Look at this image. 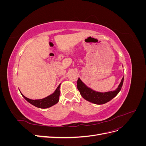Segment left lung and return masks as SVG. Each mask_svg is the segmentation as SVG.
I'll use <instances>...</instances> for the list:
<instances>
[{
	"instance_id": "obj_1",
	"label": "left lung",
	"mask_w": 146,
	"mask_h": 146,
	"mask_svg": "<svg viewBox=\"0 0 146 146\" xmlns=\"http://www.w3.org/2000/svg\"><path fill=\"white\" fill-rule=\"evenodd\" d=\"M123 82V77L122 78L121 82L119 84L117 89L114 91L101 92L94 91L91 88L88 87L85 83H84L80 78H78L77 80V88L83 98L85 100L90 102L91 103L98 105L104 104L108 102L114 97H116L117 94L121 91V88Z\"/></svg>"
}]
</instances>
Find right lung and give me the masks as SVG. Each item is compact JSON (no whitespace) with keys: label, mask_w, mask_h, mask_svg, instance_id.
<instances>
[{"label":"right lung","mask_w":146,"mask_h":146,"mask_svg":"<svg viewBox=\"0 0 146 146\" xmlns=\"http://www.w3.org/2000/svg\"><path fill=\"white\" fill-rule=\"evenodd\" d=\"M60 85L61 84H60L57 87V88L54 91V93L46 97L45 98L41 99L32 100V99L26 98V97H25L22 93L21 94L24 97V98L28 102L35 106V107L39 108H49L52 107V106L54 105L58 102L59 97L60 94Z\"/></svg>","instance_id":"obj_1"}]
</instances>
